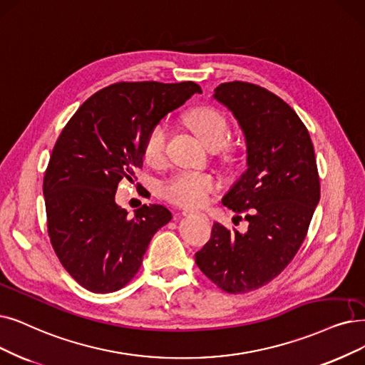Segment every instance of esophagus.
<instances>
[{"label":"esophagus","mask_w":365,"mask_h":365,"mask_svg":"<svg viewBox=\"0 0 365 365\" xmlns=\"http://www.w3.org/2000/svg\"><path fill=\"white\" fill-rule=\"evenodd\" d=\"M182 215H185V217H192V215H199V217H202L203 220L205 222H208V217L203 214V212H196V211H193V210H182V212H181Z\"/></svg>","instance_id":"34e87169"}]
</instances>
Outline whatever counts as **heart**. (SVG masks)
Segmentation results:
<instances>
[{
  "instance_id": "b5f03b06",
  "label": "heart",
  "mask_w": 365,
  "mask_h": 365,
  "mask_svg": "<svg viewBox=\"0 0 365 365\" xmlns=\"http://www.w3.org/2000/svg\"><path fill=\"white\" fill-rule=\"evenodd\" d=\"M185 123L210 150H226L230 127L223 112L211 106H200L185 115ZM166 147L168 127L165 123H155L143 138L142 157L147 163L157 166L163 163ZM217 188L218 181L214 175L184 170L175 173L162 184V196L181 207H200Z\"/></svg>"
}]
</instances>
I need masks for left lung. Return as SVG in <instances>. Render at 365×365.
Listing matches in <instances>:
<instances>
[{
    "instance_id": "left-lung-1",
    "label": "left lung",
    "mask_w": 365,
    "mask_h": 365,
    "mask_svg": "<svg viewBox=\"0 0 365 365\" xmlns=\"http://www.w3.org/2000/svg\"><path fill=\"white\" fill-rule=\"evenodd\" d=\"M214 98L238 120L247 143V170L223 205L247 212L240 233L214 223L196 265L227 294H245L274 280L302 245L320 199L313 142L297 112L259 85L220 83Z\"/></svg>"
}]
</instances>
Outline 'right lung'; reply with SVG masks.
<instances>
[{"label":"right lung","instance_id":"add662e5","mask_svg":"<svg viewBox=\"0 0 365 365\" xmlns=\"http://www.w3.org/2000/svg\"><path fill=\"white\" fill-rule=\"evenodd\" d=\"M195 93V82H116L86 100L58 136L43 178L48 233L64 269L90 292L132 282L154 233L170 222L155 203L130 218L115 193L142 168L148 128Z\"/></svg>","mask_w":365,"mask_h":365}]
</instances>
